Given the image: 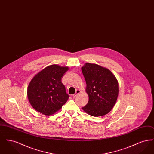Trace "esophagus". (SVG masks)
I'll use <instances>...</instances> for the list:
<instances>
[{
	"label": "esophagus",
	"instance_id": "1",
	"mask_svg": "<svg viewBox=\"0 0 154 154\" xmlns=\"http://www.w3.org/2000/svg\"><path fill=\"white\" fill-rule=\"evenodd\" d=\"M80 92L81 91L80 90V89H77V90H76V91H75V93L73 95V96L74 97H76L77 95L78 94H79Z\"/></svg>",
	"mask_w": 154,
	"mask_h": 154
}]
</instances>
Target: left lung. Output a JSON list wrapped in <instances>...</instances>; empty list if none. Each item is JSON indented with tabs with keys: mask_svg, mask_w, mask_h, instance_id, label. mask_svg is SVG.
<instances>
[{
	"mask_svg": "<svg viewBox=\"0 0 154 154\" xmlns=\"http://www.w3.org/2000/svg\"><path fill=\"white\" fill-rule=\"evenodd\" d=\"M81 70L89 97L88 103L82 110L94 117L105 116L117 100L119 87L116 76L108 69L95 63H85Z\"/></svg>",
	"mask_w": 154,
	"mask_h": 154,
	"instance_id": "8db88e82",
	"label": "left lung"
}]
</instances>
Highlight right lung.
<instances>
[{
    "mask_svg": "<svg viewBox=\"0 0 154 154\" xmlns=\"http://www.w3.org/2000/svg\"><path fill=\"white\" fill-rule=\"evenodd\" d=\"M69 70L67 66L51 65L36 74L30 81L27 95L30 104L37 111L51 116L58 111L67 101L62 77Z\"/></svg>",
    "mask_w": 154,
    "mask_h": 154,
    "instance_id": "add662e5",
    "label": "right lung"
}]
</instances>
